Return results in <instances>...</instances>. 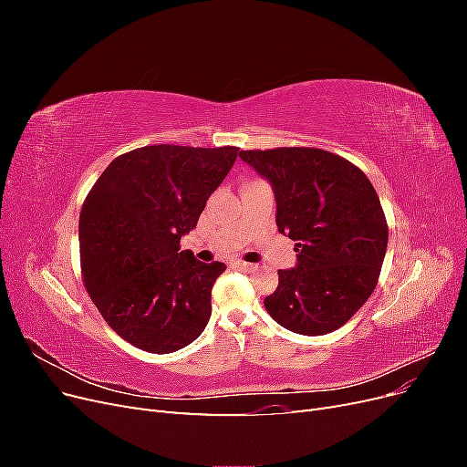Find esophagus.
Listing matches in <instances>:
<instances>
[{"instance_id": "1", "label": "esophagus", "mask_w": 467, "mask_h": 467, "mask_svg": "<svg viewBox=\"0 0 467 467\" xmlns=\"http://www.w3.org/2000/svg\"><path fill=\"white\" fill-rule=\"evenodd\" d=\"M235 268H242V271H251L253 265L251 263H245V261H234L232 263Z\"/></svg>"}]
</instances>
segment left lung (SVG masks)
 Segmentation results:
<instances>
[{
    "instance_id": "1",
    "label": "left lung",
    "mask_w": 467,
    "mask_h": 467,
    "mask_svg": "<svg viewBox=\"0 0 467 467\" xmlns=\"http://www.w3.org/2000/svg\"><path fill=\"white\" fill-rule=\"evenodd\" d=\"M239 158L271 182L278 232L298 253L294 268L278 271L266 312L300 335L338 329L370 298L386 257L388 223L372 182L317 148L251 150Z\"/></svg>"
}]
</instances>
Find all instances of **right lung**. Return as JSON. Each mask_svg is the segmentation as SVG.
Returning a JSON list of instances; mask_svg holds the SVG:
<instances>
[{
  "label": "right lung",
  "mask_w": 467,
  "mask_h": 467,
  "mask_svg": "<svg viewBox=\"0 0 467 467\" xmlns=\"http://www.w3.org/2000/svg\"><path fill=\"white\" fill-rule=\"evenodd\" d=\"M237 150L146 146L119 155L79 214L81 275L103 319L130 345L167 355L191 345L212 314L223 263L179 251Z\"/></svg>",
  "instance_id": "1"
}]
</instances>
